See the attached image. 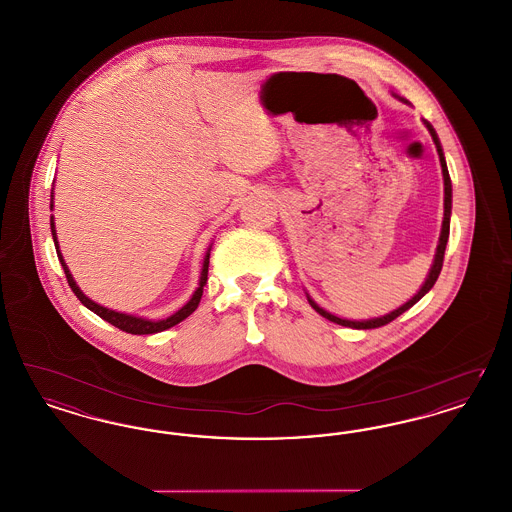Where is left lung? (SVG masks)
Masks as SVG:
<instances>
[{"label":"left lung","mask_w":512,"mask_h":512,"mask_svg":"<svg viewBox=\"0 0 512 512\" xmlns=\"http://www.w3.org/2000/svg\"><path fill=\"white\" fill-rule=\"evenodd\" d=\"M424 124H426V128L430 130L432 140H434L436 149H438L439 163H441V171H443V184H445V203H443V205H445V213H443V226H441V236H439L438 253H436V259H434L432 270H430V274H428V278H426L424 286L420 288V292L416 293L413 299H411V301H407L403 307H399L397 311H393V313L386 315V317L370 318V320H361V322H359V320H345V318L334 317V315L326 313L324 309H320L317 303L309 297L311 307L317 311L318 315L328 318L330 322H336V324L347 326V328H357V330H370V328L386 326V324H390L391 320H395L399 315H403L405 311H409L416 301H420L426 293L430 292V290L434 288V284H436V280H438L439 272H441V267H443L445 245H447V240H449V219H451V178H449V171H447V163H445V157H443V149H441V144H439L438 134H436V130H434V126H432L430 122L424 121Z\"/></svg>","instance_id":"left-lung-1"}]
</instances>
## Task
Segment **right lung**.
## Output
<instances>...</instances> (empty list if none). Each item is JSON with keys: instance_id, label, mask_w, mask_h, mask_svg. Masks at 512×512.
Wrapping results in <instances>:
<instances>
[{"instance_id": "add662e5", "label": "right lung", "mask_w": 512, "mask_h": 512, "mask_svg": "<svg viewBox=\"0 0 512 512\" xmlns=\"http://www.w3.org/2000/svg\"><path fill=\"white\" fill-rule=\"evenodd\" d=\"M51 199H53V195H51ZM51 207H53V205H51ZM51 234H53V242H55V249H57L59 263H61V267L65 270L67 282H69V286H71V290H73L74 295L80 299V303H82L84 307H88L92 313H96L98 317L103 318V320H107L109 324H113L115 328H119V330L126 332V334L144 336V334H157V332H163V330L171 328L174 324L182 322L184 318L190 317V315L194 313L195 309H197L199 301H201L203 286L207 284V272H209V251H207L205 261H203V270H201L199 288L195 290L194 295H192V299H190V301H188V303H186L178 313H174L172 317L167 318V320H157V322H155V320H146V318L132 317V315H124V313L111 311V309H107V307H101L98 303H94L92 299H88L84 293L80 292V288L76 286V282H74L73 276H71V272H69V268L65 265V261H63V257H61V253H59V244H57V238H55V226H53V219H51Z\"/></svg>"}]
</instances>
